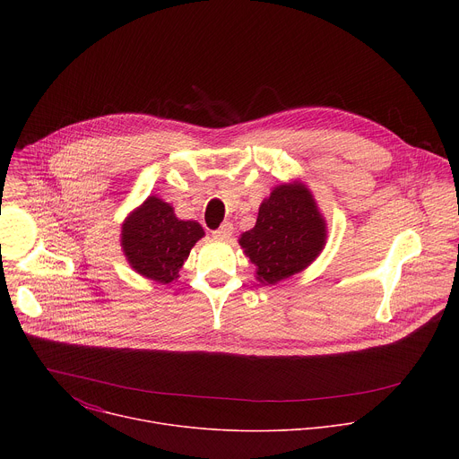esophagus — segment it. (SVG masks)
I'll return each instance as SVG.
<instances>
[{"label":"esophagus","instance_id":"34e87169","mask_svg":"<svg viewBox=\"0 0 459 459\" xmlns=\"http://www.w3.org/2000/svg\"><path fill=\"white\" fill-rule=\"evenodd\" d=\"M232 230H234L232 223H230V221H225V223H221L220 229H216V230L212 232V236L218 238V239H229V238L232 236Z\"/></svg>","mask_w":459,"mask_h":459}]
</instances>
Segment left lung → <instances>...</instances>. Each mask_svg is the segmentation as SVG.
<instances>
[{
    "label": "left lung",
    "mask_w": 459,
    "mask_h": 459,
    "mask_svg": "<svg viewBox=\"0 0 459 459\" xmlns=\"http://www.w3.org/2000/svg\"><path fill=\"white\" fill-rule=\"evenodd\" d=\"M325 221L312 194L299 183L280 185L259 207L254 229L239 245L255 265L261 283L274 285L299 271L321 252Z\"/></svg>",
    "instance_id": "left-lung-1"
}]
</instances>
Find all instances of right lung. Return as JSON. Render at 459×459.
Listing matches in <instances>:
<instances>
[{
    "label": "right lung",
    "mask_w": 459,
    "mask_h": 459,
    "mask_svg": "<svg viewBox=\"0 0 459 459\" xmlns=\"http://www.w3.org/2000/svg\"><path fill=\"white\" fill-rule=\"evenodd\" d=\"M198 221L178 220L172 207L156 195L126 218L121 229L123 252L136 273L158 283H170L204 236Z\"/></svg>",
    "instance_id": "obj_1"
}]
</instances>
